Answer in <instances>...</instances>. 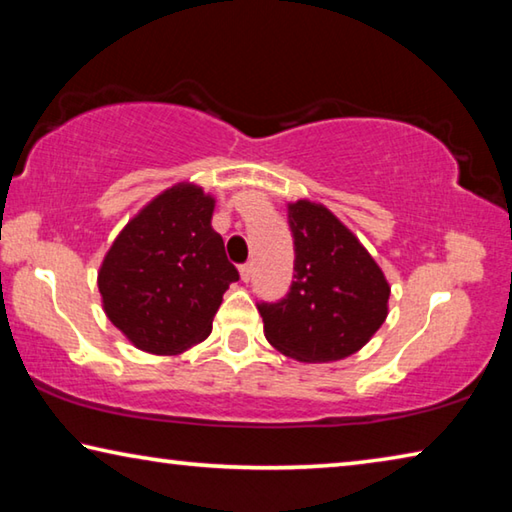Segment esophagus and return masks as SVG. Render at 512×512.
Instances as JSON below:
<instances>
[{
	"label": "esophagus",
	"mask_w": 512,
	"mask_h": 512,
	"mask_svg": "<svg viewBox=\"0 0 512 512\" xmlns=\"http://www.w3.org/2000/svg\"><path fill=\"white\" fill-rule=\"evenodd\" d=\"M239 273H241V280L250 282V277H253V264H244L239 268Z\"/></svg>",
	"instance_id": "1"
}]
</instances>
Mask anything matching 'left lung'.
I'll use <instances>...</instances> for the list:
<instances>
[{
  "mask_svg": "<svg viewBox=\"0 0 512 512\" xmlns=\"http://www.w3.org/2000/svg\"><path fill=\"white\" fill-rule=\"evenodd\" d=\"M293 282L277 302H257L275 350L305 363L345 359L388 314V282L359 239L323 205H289Z\"/></svg>",
  "mask_w": 512,
  "mask_h": 512,
  "instance_id": "8db88e82",
  "label": "left lung"
}]
</instances>
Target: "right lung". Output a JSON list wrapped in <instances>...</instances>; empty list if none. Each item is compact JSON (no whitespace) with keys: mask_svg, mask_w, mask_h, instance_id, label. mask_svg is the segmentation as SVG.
<instances>
[{"mask_svg":"<svg viewBox=\"0 0 512 512\" xmlns=\"http://www.w3.org/2000/svg\"><path fill=\"white\" fill-rule=\"evenodd\" d=\"M212 210L203 189L171 187L121 230L103 259V309L140 350L178 354L207 339L223 293L239 280L210 225Z\"/></svg>","mask_w":512,"mask_h":512,"instance_id":"obj_1","label":"right lung"}]
</instances>
